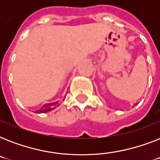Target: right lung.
I'll use <instances>...</instances> for the list:
<instances>
[{"label":"right lung","mask_w":160,"mask_h":160,"mask_svg":"<svg viewBox=\"0 0 160 160\" xmlns=\"http://www.w3.org/2000/svg\"><path fill=\"white\" fill-rule=\"evenodd\" d=\"M58 102L55 103H51V104H46L44 105L43 106L41 107V109H39L37 111H36V113H38V114H41V113H46V112H49L54 109L55 108L58 106Z\"/></svg>","instance_id":"1"}]
</instances>
